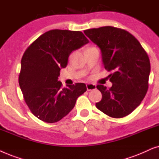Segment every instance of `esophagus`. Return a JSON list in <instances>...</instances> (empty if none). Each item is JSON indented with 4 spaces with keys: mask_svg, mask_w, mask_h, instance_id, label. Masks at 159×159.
Segmentation results:
<instances>
[{
    "mask_svg": "<svg viewBox=\"0 0 159 159\" xmlns=\"http://www.w3.org/2000/svg\"><path fill=\"white\" fill-rule=\"evenodd\" d=\"M86 89H87L88 91L94 90L96 89V85L93 84H86Z\"/></svg>",
    "mask_w": 159,
    "mask_h": 159,
    "instance_id": "1",
    "label": "esophagus"
}]
</instances>
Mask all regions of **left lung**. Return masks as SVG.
<instances>
[{
  "label": "left lung",
  "instance_id": "left-lung-1",
  "mask_svg": "<svg viewBox=\"0 0 159 159\" xmlns=\"http://www.w3.org/2000/svg\"><path fill=\"white\" fill-rule=\"evenodd\" d=\"M84 33L100 48L105 68L113 85L97 86L102 97L99 111L113 118L128 116L139 106L148 89L151 63L136 38L125 30L111 26L89 29Z\"/></svg>",
  "mask_w": 159,
  "mask_h": 159
}]
</instances>
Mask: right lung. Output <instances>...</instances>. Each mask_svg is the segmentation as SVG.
Wrapping results in <instances>:
<instances>
[{
	"label": "right lung",
	"instance_id": "1",
	"mask_svg": "<svg viewBox=\"0 0 159 159\" xmlns=\"http://www.w3.org/2000/svg\"><path fill=\"white\" fill-rule=\"evenodd\" d=\"M89 43L81 31L52 30L38 38L23 54L19 84L32 113L46 123L60 120L86 91L84 83L63 88L58 81L70 53Z\"/></svg>",
	"mask_w": 159,
	"mask_h": 159
}]
</instances>
